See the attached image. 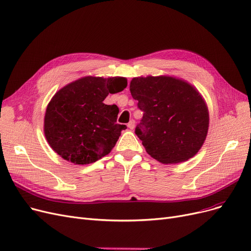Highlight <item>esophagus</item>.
I'll return each mask as SVG.
<instances>
[{
	"label": "esophagus",
	"mask_w": 251,
	"mask_h": 251,
	"mask_svg": "<svg viewBox=\"0 0 251 251\" xmlns=\"http://www.w3.org/2000/svg\"><path fill=\"white\" fill-rule=\"evenodd\" d=\"M127 127L128 128H131V129H133L134 127H135V120H129V123L127 124Z\"/></svg>",
	"instance_id": "esophagus-1"
}]
</instances>
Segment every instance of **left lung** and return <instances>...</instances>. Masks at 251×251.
I'll return each mask as SVG.
<instances>
[{
    "label": "left lung",
    "instance_id": "obj_1",
    "mask_svg": "<svg viewBox=\"0 0 251 251\" xmlns=\"http://www.w3.org/2000/svg\"><path fill=\"white\" fill-rule=\"evenodd\" d=\"M143 117L135 133L149 155L163 164L185 162L202 147L208 132V109L201 95L180 79L134 78L129 84Z\"/></svg>",
    "mask_w": 251,
    "mask_h": 251
}]
</instances>
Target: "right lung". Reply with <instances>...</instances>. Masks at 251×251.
<instances>
[{"instance_id":"add662e5","label":"right lung","mask_w":251,"mask_h":251,"mask_svg":"<svg viewBox=\"0 0 251 251\" xmlns=\"http://www.w3.org/2000/svg\"><path fill=\"white\" fill-rule=\"evenodd\" d=\"M124 77H84L63 87L48 104L44 117L47 142L64 159L76 165L97 162L115 146L125 125L116 124L118 107L103 103L123 92Z\"/></svg>"}]
</instances>
